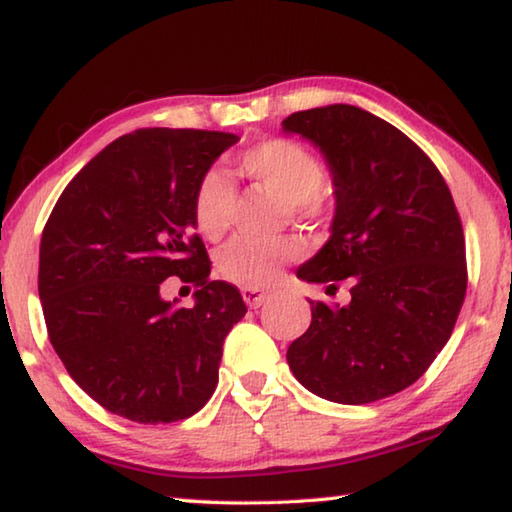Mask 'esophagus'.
Instances as JSON below:
<instances>
[{
  "instance_id": "obj_1",
  "label": "esophagus",
  "mask_w": 512,
  "mask_h": 512,
  "mask_svg": "<svg viewBox=\"0 0 512 512\" xmlns=\"http://www.w3.org/2000/svg\"><path fill=\"white\" fill-rule=\"evenodd\" d=\"M241 296H244L246 305L250 309H257V307L264 305V302L268 300V296H271V293L264 291V289H257V287H244V289H241Z\"/></svg>"
}]
</instances>
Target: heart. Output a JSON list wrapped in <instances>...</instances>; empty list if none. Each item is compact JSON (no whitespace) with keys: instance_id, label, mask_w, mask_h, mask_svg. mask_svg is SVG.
<instances>
[{"instance_id":"b5f03b06","label":"heart","mask_w":512,"mask_h":512,"mask_svg":"<svg viewBox=\"0 0 512 512\" xmlns=\"http://www.w3.org/2000/svg\"><path fill=\"white\" fill-rule=\"evenodd\" d=\"M239 169L257 183L293 205L302 216H318L327 210L329 198L323 189L325 167L305 146L271 137L250 146L239 155ZM235 189L221 171L210 169L198 180L194 192V223L207 239H219L230 225ZM305 244L296 237L280 239H237L219 255V271L225 280L239 287H266L280 277L282 266L302 257Z\"/></svg>"}]
</instances>
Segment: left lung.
<instances>
[{
  "label": "left lung",
  "instance_id": "left-lung-1",
  "mask_svg": "<svg viewBox=\"0 0 512 512\" xmlns=\"http://www.w3.org/2000/svg\"><path fill=\"white\" fill-rule=\"evenodd\" d=\"M287 133L314 142L334 178L332 237L298 268L350 302H311L287 350L307 391L368 404L409 388L445 348L467 289L465 237L452 192L418 144L348 103L293 112Z\"/></svg>",
  "mask_w": 512,
  "mask_h": 512
}]
</instances>
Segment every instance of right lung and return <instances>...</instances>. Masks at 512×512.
<instances>
[{
    "instance_id": "1",
    "label": "right lung",
    "mask_w": 512,
    "mask_h": 512,
    "mask_svg": "<svg viewBox=\"0 0 512 512\" xmlns=\"http://www.w3.org/2000/svg\"><path fill=\"white\" fill-rule=\"evenodd\" d=\"M237 140L194 128L121 135L76 173L42 230L49 341L69 377L121 418L178 422L214 393L225 336L248 309L237 287L210 280L192 205ZM169 276L195 284L192 310L161 298Z\"/></svg>"
}]
</instances>
